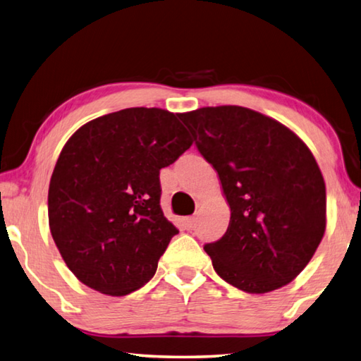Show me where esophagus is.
I'll list each match as a JSON object with an SVG mask.
<instances>
[{
    "label": "esophagus",
    "mask_w": 361,
    "mask_h": 361,
    "mask_svg": "<svg viewBox=\"0 0 361 361\" xmlns=\"http://www.w3.org/2000/svg\"><path fill=\"white\" fill-rule=\"evenodd\" d=\"M182 224H184L185 230H193L197 226V217H185L182 220Z\"/></svg>",
    "instance_id": "obj_1"
}]
</instances>
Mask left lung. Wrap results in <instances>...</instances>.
<instances>
[{"label": "left lung", "instance_id": "8db88e82", "mask_svg": "<svg viewBox=\"0 0 361 361\" xmlns=\"http://www.w3.org/2000/svg\"><path fill=\"white\" fill-rule=\"evenodd\" d=\"M179 117L230 204L225 235L204 245L216 273L247 293L287 286L325 235V180L312 152L286 125L243 106Z\"/></svg>", "mask_w": 361, "mask_h": 361}]
</instances>
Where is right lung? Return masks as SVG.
<instances>
[{"mask_svg":"<svg viewBox=\"0 0 361 361\" xmlns=\"http://www.w3.org/2000/svg\"><path fill=\"white\" fill-rule=\"evenodd\" d=\"M192 145L177 116L130 107L82 125L49 185V226L66 267L87 287L125 296L154 277L179 230L160 207V169Z\"/></svg>","mask_w":361,"mask_h":361,"instance_id":"1","label":"right lung"}]
</instances>
